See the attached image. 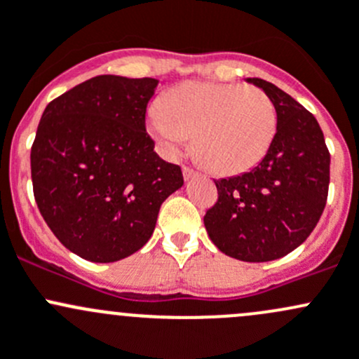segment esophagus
<instances>
[{"mask_svg":"<svg viewBox=\"0 0 359 359\" xmlns=\"http://www.w3.org/2000/svg\"><path fill=\"white\" fill-rule=\"evenodd\" d=\"M194 176H197V171L191 168H188V165H183V178L184 180H191Z\"/></svg>","mask_w":359,"mask_h":359,"instance_id":"esophagus-1","label":"esophagus"}]
</instances>
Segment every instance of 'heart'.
Listing matches in <instances>:
<instances>
[{"label":"heart","mask_w":359,"mask_h":359,"mask_svg":"<svg viewBox=\"0 0 359 359\" xmlns=\"http://www.w3.org/2000/svg\"><path fill=\"white\" fill-rule=\"evenodd\" d=\"M149 129L169 154L195 135V154L207 169L238 175L259 164L271 147L276 110L257 88L183 83L154 107Z\"/></svg>","instance_id":"obj_1"}]
</instances>
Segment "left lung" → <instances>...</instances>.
Wrapping results in <instances>:
<instances>
[{
  "instance_id": "1",
  "label": "left lung",
  "mask_w": 359,
  "mask_h": 359,
  "mask_svg": "<svg viewBox=\"0 0 359 359\" xmlns=\"http://www.w3.org/2000/svg\"><path fill=\"white\" fill-rule=\"evenodd\" d=\"M247 81L275 105V138L256 168L214 181L217 202L204 224L226 256L266 262L287 256L315 230L327 204L330 154L311 112L268 81Z\"/></svg>"
}]
</instances>
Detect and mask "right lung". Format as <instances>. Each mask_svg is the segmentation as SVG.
<instances>
[{
  "label": "right lung",
  "mask_w": 359,
  "mask_h": 359,
  "mask_svg": "<svg viewBox=\"0 0 359 359\" xmlns=\"http://www.w3.org/2000/svg\"><path fill=\"white\" fill-rule=\"evenodd\" d=\"M157 79L97 76L48 103L31 150L39 212L70 252L114 262L152 236L162 202L183 187L145 128Z\"/></svg>",
  "instance_id": "1"
}]
</instances>
